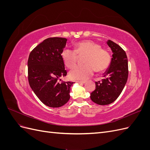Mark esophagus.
Returning <instances> with one entry per match:
<instances>
[{
  "mask_svg": "<svg viewBox=\"0 0 150 150\" xmlns=\"http://www.w3.org/2000/svg\"><path fill=\"white\" fill-rule=\"evenodd\" d=\"M76 83H78V84H83L86 83V81H76Z\"/></svg>",
  "mask_w": 150,
  "mask_h": 150,
  "instance_id": "1",
  "label": "esophagus"
}]
</instances>
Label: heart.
<instances>
[{
  "label": "heart",
  "instance_id": "1",
  "mask_svg": "<svg viewBox=\"0 0 150 150\" xmlns=\"http://www.w3.org/2000/svg\"><path fill=\"white\" fill-rule=\"evenodd\" d=\"M78 55L86 54L84 62L86 64L74 67L69 72V77L74 80H86L91 76L94 72L105 71L111 63L110 54L106 49H101L100 44L92 40H83L75 44V51L65 48L61 56L64 64L68 68L73 67Z\"/></svg>",
  "mask_w": 150,
  "mask_h": 150
}]
</instances>
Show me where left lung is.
I'll return each instance as SVG.
<instances>
[{"instance_id":"1","label":"left lung","mask_w":150,"mask_h":150,"mask_svg":"<svg viewBox=\"0 0 150 150\" xmlns=\"http://www.w3.org/2000/svg\"><path fill=\"white\" fill-rule=\"evenodd\" d=\"M108 46L112 52L111 63L101 81L95 82L96 89L91 93V100L99 105H108L119 97L128 80V64L125 51L111 40Z\"/></svg>"}]
</instances>
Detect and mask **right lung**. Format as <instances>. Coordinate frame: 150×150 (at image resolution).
<instances>
[{"label": "right lung", "instance_id": "obj_1", "mask_svg": "<svg viewBox=\"0 0 150 150\" xmlns=\"http://www.w3.org/2000/svg\"><path fill=\"white\" fill-rule=\"evenodd\" d=\"M66 42L67 39L62 38L45 39L31 51L28 59L30 88L40 101L51 108L61 107L67 103L74 83L58 82L67 74L61 56Z\"/></svg>", "mask_w": 150, "mask_h": 150}]
</instances>
